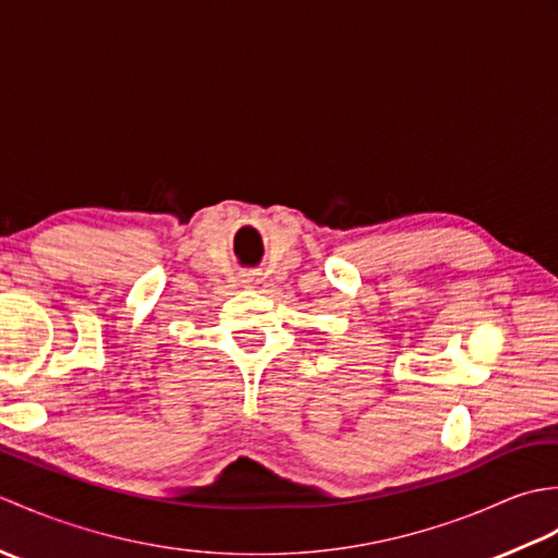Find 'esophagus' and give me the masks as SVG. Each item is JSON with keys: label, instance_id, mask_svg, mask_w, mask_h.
Returning a JSON list of instances; mask_svg holds the SVG:
<instances>
[{"label": "esophagus", "instance_id": "esophagus-1", "mask_svg": "<svg viewBox=\"0 0 558 558\" xmlns=\"http://www.w3.org/2000/svg\"><path fill=\"white\" fill-rule=\"evenodd\" d=\"M258 280H260V278H258L256 270H244L242 276H240V282H242L244 288H256Z\"/></svg>", "mask_w": 558, "mask_h": 558}]
</instances>
